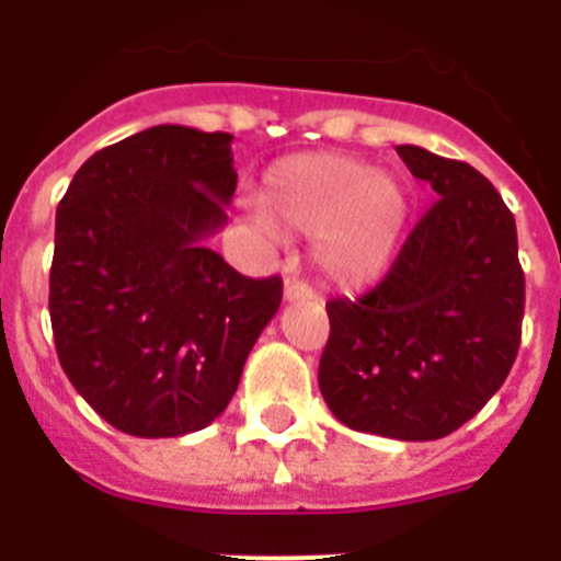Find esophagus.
Masks as SVG:
<instances>
[{"label": "esophagus", "mask_w": 561, "mask_h": 561, "mask_svg": "<svg viewBox=\"0 0 561 561\" xmlns=\"http://www.w3.org/2000/svg\"><path fill=\"white\" fill-rule=\"evenodd\" d=\"M314 289H311L306 280H297V277H286L284 284V300L286 304H300V300H311Z\"/></svg>", "instance_id": "1"}]
</instances>
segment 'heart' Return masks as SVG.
Returning <instances> with one entry per match:
<instances>
[{
    "instance_id": "b5f03b06",
    "label": "heart",
    "mask_w": 561,
    "mask_h": 561,
    "mask_svg": "<svg viewBox=\"0 0 561 561\" xmlns=\"http://www.w3.org/2000/svg\"><path fill=\"white\" fill-rule=\"evenodd\" d=\"M261 205L257 225L266 232L317 238V266L342 289L368 286L388 270L410 216V196L393 173L329 151L277 162Z\"/></svg>"
}]
</instances>
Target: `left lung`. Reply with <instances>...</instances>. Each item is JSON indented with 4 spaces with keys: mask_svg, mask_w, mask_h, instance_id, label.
Instances as JSON below:
<instances>
[{
    "mask_svg": "<svg viewBox=\"0 0 561 561\" xmlns=\"http://www.w3.org/2000/svg\"><path fill=\"white\" fill-rule=\"evenodd\" d=\"M396 153L433 187V205L376 289L325 304L317 381L345 427L435 440L478 415L512 370L525 275L512 210L483 173L419 146Z\"/></svg>",
    "mask_w": 561,
    "mask_h": 561,
    "instance_id": "1",
    "label": "left lung"
}]
</instances>
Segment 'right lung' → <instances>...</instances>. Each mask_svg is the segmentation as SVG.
I'll list each match as a JSON object with an SVG mask.
<instances>
[{"mask_svg":"<svg viewBox=\"0 0 561 561\" xmlns=\"http://www.w3.org/2000/svg\"><path fill=\"white\" fill-rule=\"evenodd\" d=\"M232 134L153 126L92 153L56 213L49 320L67 379L137 438L205 430L236 393L284 280L205 244L236 193Z\"/></svg>","mask_w":561,"mask_h":561,"instance_id":"add662e5","label":"right lung"}]
</instances>
